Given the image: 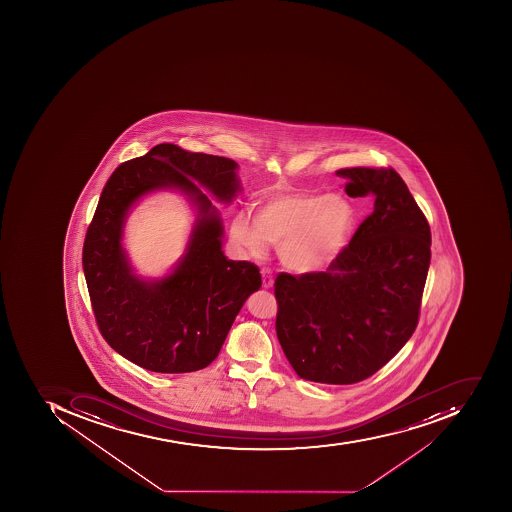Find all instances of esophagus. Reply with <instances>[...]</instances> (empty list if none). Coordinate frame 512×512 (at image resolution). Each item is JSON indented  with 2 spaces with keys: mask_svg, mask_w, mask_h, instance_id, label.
I'll use <instances>...</instances> for the list:
<instances>
[{
  "mask_svg": "<svg viewBox=\"0 0 512 512\" xmlns=\"http://www.w3.org/2000/svg\"><path fill=\"white\" fill-rule=\"evenodd\" d=\"M261 277H263V287L271 288L274 285V279H272V272L269 269H261Z\"/></svg>",
  "mask_w": 512,
  "mask_h": 512,
  "instance_id": "obj_1",
  "label": "esophagus"
}]
</instances>
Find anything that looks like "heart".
Segmentation results:
<instances>
[{"label":"heart","mask_w":512,"mask_h":512,"mask_svg":"<svg viewBox=\"0 0 512 512\" xmlns=\"http://www.w3.org/2000/svg\"><path fill=\"white\" fill-rule=\"evenodd\" d=\"M356 224L348 199L324 193L276 194L261 200L251 214L236 213L230 224L233 240L252 254L266 243L280 244L283 265L298 274L319 271L346 246Z\"/></svg>","instance_id":"b5f03b06"}]
</instances>
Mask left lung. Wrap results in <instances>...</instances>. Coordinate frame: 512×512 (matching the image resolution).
Here are the masks:
<instances>
[{
  "instance_id": "8db88e82",
  "label": "left lung",
  "mask_w": 512,
  "mask_h": 512,
  "mask_svg": "<svg viewBox=\"0 0 512 512\" xmlns=\"http://www.w3.org/2000/svg\"><path fill=\"white\" fill-rule=\"evenodd\" d=\"M346 194L373 196L374 210L323 272L279 274L276 330L305 381L367 379L414 334L431 263L425 214L393 169L351 167Z\"/></svg>"
}]
</instances>
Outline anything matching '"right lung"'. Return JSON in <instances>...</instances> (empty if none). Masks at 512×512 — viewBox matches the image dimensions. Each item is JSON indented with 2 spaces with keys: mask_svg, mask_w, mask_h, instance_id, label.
Instances as JSON below:
<instances>
[{
  "mask_svg": "<svg viewBox=\"0 0 512 512\" xmlns=\"http://www.w3.org/2000/svg\"><path fill=\"white\" fill-rule=\"evenodd\" d=\"M236 171L230 158L160 144L120 164L106 182L84 240V277L103 338L138 367L172 374L208 367L246 299L260 290L257 266L222 252L221 214L202 191L232 202L241 191ZM163 188L180 190L197 221L173 271L142 280L121 244L124 222L142 196Z\"/></svg>",
  "mask_w": 512,
  "mask_h": 512,
  "instance_id": "1",
  "label": "right lung"
}]
</instances>
